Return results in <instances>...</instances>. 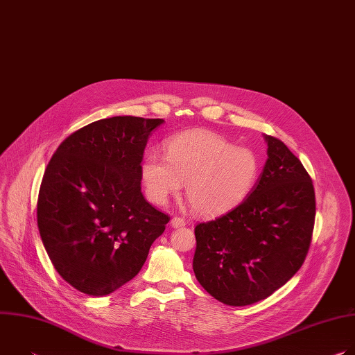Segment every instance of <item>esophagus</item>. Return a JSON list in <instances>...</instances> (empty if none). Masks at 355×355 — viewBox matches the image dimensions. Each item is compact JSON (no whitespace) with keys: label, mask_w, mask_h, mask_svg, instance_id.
<instances>
[{"label":"esophagus","mask_w":355,"mask_h":355,"mask_svg":"<svg viewBox=\"0 0 355 355\" xmlns=\"http://www.w3.org/2000/svg\"><path fill=\"white\" fill-rule=\"evenodd\" d=\"M171 226L173 227H182V226H185V220L182 219V218H178V216H174L173 219H171Z\"/></svg>","instance_id":"esophagus-1"}]
</instances>
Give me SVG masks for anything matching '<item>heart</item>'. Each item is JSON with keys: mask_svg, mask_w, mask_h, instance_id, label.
<instances>
[{"mask_svg": "<svg viewBox=\"0 0 355 355\" xmlns=\"http://www.w3.org/2000/svg\"><path fill=\"white\" fill-rule=\"evenodd\" d=\"M260 175L254 151L234 147L209 130H189L167 141V156L150 153L141 163L147 198L164 205L185 184L192 209L214 216L233 209L245 199Z\"/></svg>", "mask_w": 355, "mask_h": 355, "instance_id": "obj_1", "label": "heart"}]
</instances>
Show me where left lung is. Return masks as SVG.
Returning <instances> with one entry per match:
<instances>
[{
    "label": "left lung",
    "instance_id": "obj_1",
    "mask_svg": "<svg viewBox=\"0 0 355 355\" xmlns=\"http://www.w3.org/2000/svg\"><path fill=\"white\" fill-rule=\"evenodd\" d=\"M264 139L268 159L256 187L234 209L195 227V277L229 306L251 305L285 285L312 241L313 182L279 139Z\"/></svg>",
    "mask_w": 355,
    "mask_h": 355
}]
</instances>
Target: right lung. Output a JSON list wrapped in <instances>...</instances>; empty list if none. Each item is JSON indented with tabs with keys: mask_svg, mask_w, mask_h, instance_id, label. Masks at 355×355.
Returning <instances> with one entry per match:
<instances>
[{
	"mask_svg": "<svg viewBox=\"0 0 355 355\" xmlns=\"http://www.w3.org/2000/svg\"><path fill=\"white\" fill-rule=\"evenodd\" d=\"M163 122H92L64 139L46 167L39 233L56 271L83 293L104 296L135 278L170 220L140 187L144 147Z\"/></svg>",
	"mask_w": 355,
	"mask_h": 355,
	"instance_id": "add662e5",
	"label": "right lung"
}]
</instances>
